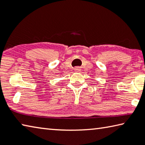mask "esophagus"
Here are the masks:
<instances>
[{
    "instance_id": "34e87169",
    "label": "esophagus",
    "mask_w": 145,
    "mask_h": 145,
    "mask_svg": "<svg viewBox=\"0 0 145 145\" xmlns=\"http://www.w3.org/2000/svg\"><path fill=\"white\" fill-rule=\"evenodd\" d=\"M74 71L75 72H80V71H81V68L78 67H77L74 68Z\"/></svg>"
}]
</instances>
